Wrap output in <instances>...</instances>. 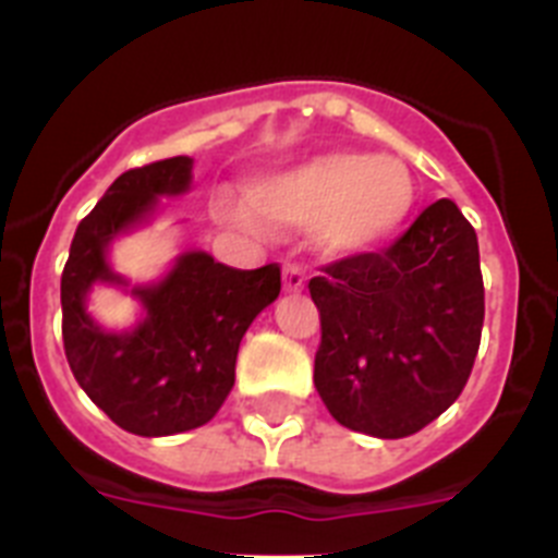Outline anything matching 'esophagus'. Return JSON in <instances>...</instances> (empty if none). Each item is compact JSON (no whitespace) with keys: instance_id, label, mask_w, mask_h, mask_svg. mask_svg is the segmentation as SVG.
Segmentation results:
<instances>
[{"instance_id":"34e87169","label":"esophagus","mask_w":558,"mask_h":558,"mask_svg":"<svg viewBox=\"0 0 558 558\" xmlns=\"http://www.w3.org/2000/svg\"><path fill=\"white\" fill-rule=\"evenodd\" d=\"M282 279H284V290H288V293H299V290H304V284H307V274H304L299 265H284Z\"/></svg>"}]
</instances>
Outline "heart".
<instances>
[{
    "mask_svg": "<svg viewBox=\"0 0 558 558\" xmlns=\"http://www.w3.org/2000/svg\"><path fill=\"white\" fill-rule=\"evenodd\" d=\"M248 203L223 195L218 215L251 231H265V223L313 226L315 248L343 259L397 234L416 204V184L402 161L332 150L254 181Z\"/></svg>",
    "mask_w": 558,
    "mask_h": 558,
    "instance_id": "b5f03b06",
    "label": "heart"
}]
</instances>
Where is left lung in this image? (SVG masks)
<instances>
[{
  "mask_svg": "<svg viewBox=\"0 0 558 558\" xmlns=\"http://www.w3.org/2000/svg\"><path fill=\"white\" fill-rule=\"evenodd\" d=\"M310 279L322 347L315 388L349 430L418 433L461 397L483 329L477 236L450 198L388 248L343 256Z\"/></svg>",
  "mask_w": 558,
  "mask_h": 558,
  "instance_id": "1",
  "label": "left lung"
}]
</instances>
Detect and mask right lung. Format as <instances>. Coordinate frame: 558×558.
I'll return each instance as SVG.
<instances>
[{
    "mask_svg": "<svg viewBox=\"0 0 558 558\" xmlns=\"http://www.w3.org/2000/svg\"><path fill=\"white\" fill-rule=\"evenodd\" d=\"M192 159L172 156L122 172L81 220L61 276L63 349L88 399L133 436H172L206 425L234 386L240 340L282 290L270 263L236 270L204 251L181 254L156 284H140L145 318L106 332L86 313L92 284H128L108 265V245L147 223L161 195L190 190Z\"/></svg>",
    "mask_w": 558,
    "mask_h": 558,
    "instance_id": "right-lung-1",
    "label": "right lung"
}]
</instances>
